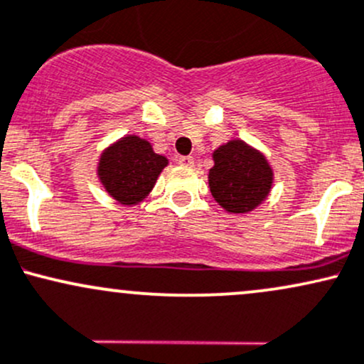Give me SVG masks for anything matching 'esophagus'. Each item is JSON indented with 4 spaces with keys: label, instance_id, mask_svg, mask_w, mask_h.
Returning a JSON list of instances; mask_svg holds the SVG:
<instances>
[{
    "label": "esophagus",
    "instance_id": "obj_1",
    "mask_svg": "<svg viewBox=\"0 0 364 364\" xmlns=\"http://www.w3.org/2000/svg\"><path fill=\"white\" fill-rule=\"evenodd\" d=\"M177 161H178V165H182V166H193L194 165L193 156H181Z\"/></svg>",
    "mask_w": 364,
    "mask_h": 364
}]
</instances>
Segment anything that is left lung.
<instances>
[{"mask_svg": "<svg viewBox=\"0 0 364 364\" xmlns=\"http://www.w3.org/2000/svg\"><path fill=\"white\" fill-rule=\"evenodd\" d=\"M208 171L211 196L232 215L255 211L270 196L273 168L259 149L242 139H232L213 151Z\"/></svg>", "mask_w": 364, "mask_h": 364, "instance_id": "8db88e82", "label": "left lung"}]
</instances>
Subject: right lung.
I'll return each instance as SVG.
<instances>
[{
    "mask_svg": "<svg viewBox=\"0 0 364 364\" xmlns=\"http://www.w3.org/2000/svg\"><path fill=\"white\" fill-rule=\"evenodd\" d=\"M166 165L168 158L154 153L148 139L132 134L101 151L96 175L109 198L124 206H136L148 198Z\"/></svg>",
    "mask_w": 364,
    "mask_h": 364,
    "instance_id": "1",
    "label": "right lung"
}]
</instances>
